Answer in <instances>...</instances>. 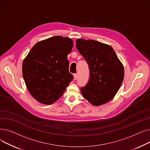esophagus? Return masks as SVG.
Segmentation results:
<instances>
[{"mask_svg": "<svg viewBox=\"0 0 150 150\" xmlns=\"http://www.w3.org/2000/svg\"><path fill=\"white\" fill-rule=\"evenodd\" d=\"M77 74H75L74 75V80H76V79H77Z\"/></svg>", "mask_w": 150, "mask_h": 150, "instance_id": "obj_1", "label": "esophagus"}]
</instances>
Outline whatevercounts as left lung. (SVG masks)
I'll return each instance as SVG.
<instances>
[{"instance_id":"8db88e82","label":"left lung","mask_w":150,"mask_h":150,"mask_svg":"<svg viewBox=\"0 0 150 150\" xmlns=\"http://www.w3.org/2000/svg\"><path fill=\"white\" fill-rule=\"evenodd\" d=\"M77 50L87 61L88 83L81 88L83 97L98 106L111 100L120 88L124 67L111 46L97 41L77 39Z\"/></svg>"}]
</instances>
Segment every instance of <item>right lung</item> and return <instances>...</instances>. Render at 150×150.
Wrapping results in <instances>:
<instances>
[{"label":"right lung","mask_w":150,"mask_h":150,"mask_svg":"<svg viewBox=\"0 0 150 150\" xmlns=\"http://www.w3.org/2000/svg\"><path fill=\"white\" fill-rule=\"evenodd\" d=\"M74 42L55 36L37 42L22 62V75L30 93L38 102L51 105L61 97L73 75L67 55Z\"/></svg>","instance_id":"right-lung-1"}]
</instances>
